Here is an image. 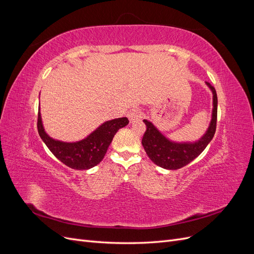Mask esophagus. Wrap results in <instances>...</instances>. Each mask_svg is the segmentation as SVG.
<instances>
[{
	"label": "esophagus",
	"mask_w": 254,
	"mask_h": 254,
	"mask_svg": "<svg viewBox=\"0 0 254 254\" xmlns=\"http://www.w3.org/2000/svg\"><path fill=\"white\" fill-rule=\"evenodd\" d=\"M128 118L131 123L139 121L140 119H142V111L139 108H133L128 112Z\"/></svg>",
	"instance_id": "1"
}]
</instances>
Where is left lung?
Here are the masks:
<instances>
[{"label": "left lung", "mask_w": 254, "mask_h": 254, "mask_svg": "<svg viewBox=\"0 0 254 254\" xmlns=\"http://www.w3.org/2000/svg\"><path fill=\"white\" fill-rule=\"evenodd\" d=\"M213 92V115L206 133L200 140L193 144H178L168 141L150 122L144 120L146 131L143 135L142 145L153 163L165 170H179L188 165L204 150L216 131L217 124V94L216 90L206 82Z\"/></svg>", "instance_id": "left-lung-1"}]
</instances>
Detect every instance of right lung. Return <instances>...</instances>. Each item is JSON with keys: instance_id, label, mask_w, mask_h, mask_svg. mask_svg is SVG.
I'll use <instances>...</instances> for the list:
<instances>
[{"instance_id": "1", "label": "right lung", "mask_w": 254, "mask_h": 254, "mask_svg": "<svg viewBox=\"0 0 254 254\" xmlns=\"http://www.w3.org/2000/svg\"><path fill=\"white\" fill-rule=\"evenodd\" d=\"M129 123L127 118L115 119L106 122L92 132L86 139L76 143H64L53 140L45 133L40 112H38V132L48 148L64 165L73 170H89L94 167L104 159L107 149L113 140L114 134L120 128Z\"/></svg>"}]
</instances>
